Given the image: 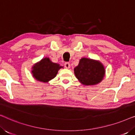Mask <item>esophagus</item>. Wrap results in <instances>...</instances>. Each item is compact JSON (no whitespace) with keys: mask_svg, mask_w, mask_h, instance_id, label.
Instances as JSON below:
<instances>
[{"mask_svg":"<svg viewBox=\"0 0 135 135\" xmlns=\"http://www.w3.org/2000/svg\"><path fill=\"white\" fill-rule=\"evenodd\" d=\"M64 67H65L66 69H69L70 67H71L69 62H65V63H64Z\"/></svg>","mask_w":135,"mask_h":135,"instance_id":"obj_1","label":"esophagus"}]
</instances>
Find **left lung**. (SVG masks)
<instances>
[{
  "instance_id": "8db88e82",
  "label": "left lung",
  "mask_w": 135,
  "mask_h": 135,
  "mask_svg": "<svg viewBox=\"0 0 135 135\" xmlns=\"http://www.w3.org/2000/svg\"><path fill=\"white\" fill-rule=\"evenodd\" d=\"M74 71L76 78L85 86L98 84L106 73L104 65L99 61L87 58H81Z\"/></svg>"
}]
</instances>
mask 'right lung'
I'll return each instance as SVG.
<instances>
[{"label":"right lung","mask_w":135,"mask_h":135,"mask_svg":"<svg viewBox=\"0 0 135 135\" xmlns=\"http://www.w3.org/2000/svg\"><path fill=\"white\" fill-rule=\"evenodd\" d=\"M63 67L58 63L53 62L49 58L42 59L32 67V76L39 82L47 83L54 79L59 70Z\"/></svg>","instance_id":"1"}]
</instances>
